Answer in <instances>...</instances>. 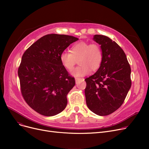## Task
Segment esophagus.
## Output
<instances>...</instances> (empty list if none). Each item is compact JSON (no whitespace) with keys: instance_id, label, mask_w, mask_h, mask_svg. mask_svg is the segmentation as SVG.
Instances as JSON below:
<instances>
[{"instance_id":"esophagus-1","label":"esophagus","mask_w":149,"mask_h":149,"mask_svg":"<svg viewBox=\"0 0 149 149\" xmlns=\"http://www.w3.org/2000/svg\"><path fill=\"white\" fill-rule=\"evenodd\" d=\"M75 82H76L77 83L78 81H79L80 80H83V81L84 80L83 79H80V78H77V77H75Z\"/></svg>"}]
</instances>
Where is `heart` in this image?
<instances>
[{"label":"heart","instance_id":"obj_1","mask_svg":"<svg viewBox=\"0 0 149 149\" xmlns=\"http://www.w3.org/2000/svg\"><path fill=\"white\" fill-rule=\"evenodd\" d=\"M79 59V66L73 69L71 74L75 77H82L90 70L95 71L103 60V52L97 43L80 42L70 48V52H63L60 56L61 63L67 70H71Z\"/></svg>","mask_w":149,"mask_h":149}]
</instances>
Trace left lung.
<instances>
[{
	"label": "left lung",
	"mask_w": 149,
	"mask_h": 149,
	"mask_svg": "<svg viewBox=\"0 0 149 149\" xmlns=\"http://www.w3.org/2000/svg\"><path fill=\"white\" fill-rule=\"evenodd\" d=\"M103 60L97 71L84 80L86 101L90 110L100 116L110 115L124 103L131 87V68L124 51L115 41L96 34Z\"/></svg>",
	"instance_id": "8db88e82"
}]
</instances>
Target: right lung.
Here are the masks:
<instances>
[{
    "label": "right lung",
    "mask_w": 149,
    "mask_h": 149,
    "mask_svg": "<svg viewBox=\"0 0 149 149\" xmlns=\"http://www.w3.org/2000/svg\"><path fill=\"white\" fill-rule=\"evenodd\" d=\"M78 40L71 36L48 34L23 54L18 69L20 91L26 103L37 113L51 116L66 107L67 95L75 81L61 63L60 56Z\"/></svg>",
    "instance_id": "add662e5"
}]
</instances>
